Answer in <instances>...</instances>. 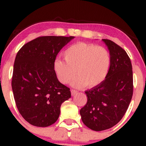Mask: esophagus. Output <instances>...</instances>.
Returning <instances> with one entry per match:
<instances>
[{"mask_svg":"<svg viewBox=\"0 0 146 146\" xmlns=\"http://www.w3.org/2000/svg\"><path fill=\"white\" fill-rule=\"evenodd\" d=\"M71 95H72V96H74V95L76 94L77 93H78V92H77V90H73V89L71 90Z\"/></svg>","mask_w":146,"mask_h":146,"instance_id":"1","label":"esophagus"}]
</instances>
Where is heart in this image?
I'll list each match as a JSON object with an SVG mask.
<instances>
[{
    "mask_svg": "<svg viewBox=\"0 0 146 146\" xmlns=\"http://www.w3.org/2000/svg\"><path fill=\"white\" fill-rule=\"evenodd\" d=\"M65 60L56 59L53 70L62 84H68L75 77L71 85L76 88L98 86L108 74L110 65L109 51L103 46L78 42L66 48L63 53Z\"/></svg>",
    "mask_w": 146,
    "mask_h": 146,
    "instance_id": "1",
    "label": "heart"
}]
</instances>
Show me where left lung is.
<instances>
[{
    "label": "left lung",
    "mask_w": 146,
    "mask_h": 146,
    "mask_svg": "<svg viewBox=\"0 0 146 146\" xmlns=\"http://www.w3.org/2000/svg\"><path fill=\"white\" fill-rule=\"evenodd\" d=\"M102 41L109 50V70L100 84L85 91L87 103L80 112L84 125L95 131L116 125L125 115L133 93L132 64L128 54L114 42Z\"/></svg>",
    "instance_id": "obj_1"
}]
</instances>
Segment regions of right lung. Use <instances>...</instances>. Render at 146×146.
I'll list each match as a JSON object with an SVG mask.
<instances>
[{
    "instance_id": "1",
    "label": "right lung",
    "mask_w": 146,
    "mask_h": 146,
    "mask_svg": "<svg viewBox=\"0 0 146 146\" xmlns=\"http://www.w3.org/2000/svg\"><path fill=\"white\" fill-rule=\"evenodd\" d=\"M74 36H42L18 51L13 71V93L18 111L30 124L47 127L54 123L62 104L71 97L70 88L57 78L53 62Z\"/></svg>"
}]
</instances>
